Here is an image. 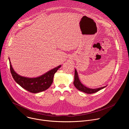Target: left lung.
Instances as JSON below:
<instances>
[{"mask_svg": "<svg viewBox=\"0 0 129 129\" xmlns=\"http://www.w3.org/2000/svg\"><path fill=\"white\" fill-rule=\"evenodd\" d=\"M73 84H74L75 86L76 87V88L84 92L87 93V94H92L96 92L99 91V90L104 88L106 86H104L103 87H100L99 88L96 89H92L88 88L87 87L84 86L83 84H82L81 82V81L79 80V78L78 76V72L76 69H75V80L73 82Z\"/></svg>", "mask_w": 129, "mask_h": 129, "instance_id": "8db88e82", "label": "left lung"}]
</instances>
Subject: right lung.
Wrapping results in <instances>:
<instances>
[{"label": "right lung", "mask_w": 129, "mask_h": 129, "mask_svg": "<svg viewBox=\"0 0 129 129\" xmlns=\"http://www.w3.org/2000/svg\"><path fill=\"white\" fill-rule=\"evenodd\" d=\"M9 61L11 72L14 80L21 87L33 93H39L47 90L53 82L54 73L61 66L59 65L55 67L39 77L29 78L18 75L12 66L10 58Z\"/></svg>", "instance_id": "right-lung-1"}]
</instances>
